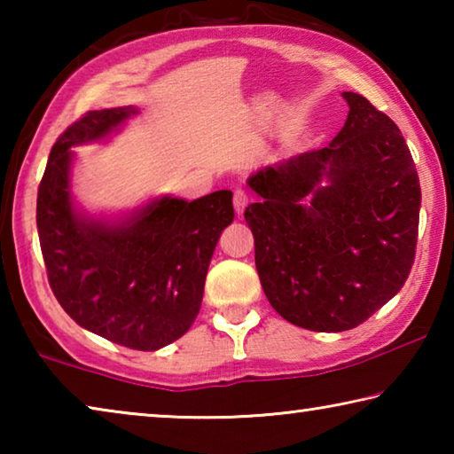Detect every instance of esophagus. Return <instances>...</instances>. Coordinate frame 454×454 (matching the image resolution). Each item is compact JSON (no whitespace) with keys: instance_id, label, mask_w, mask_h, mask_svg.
<instances>
[{"instance_id":"obj_1","label":"esophagus","mask_w":454,"mask_h":454,"mask_svg":"<svg viewBox=\"0 0 454 454\" xmlns=\"http://www.w3.org/2000/svg\"><path fill=\"white\" fill-rule=\"evenodd\" d=\"M246 206H248V194H246L244 190H236L234 192V210H236L238 216H242Z\"/></svg>"}]
</instances>
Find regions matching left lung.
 <instances>
[{
    "instance_id": "1",
    "label": "left lung",
    "mask_w": 454,
    "mask_h": 454,
    "mask_svg": "<svg viewBox=\"0 0 454 454\" xmlns=\"http://www.w3.org/2000/svg\"><path fill=\"white\" fill-rule=\"evenodd\" d=\"M348 118L326 148L260 168L244 212L272 309L314 333H342L387 304L414 262L420 184L387 114L344 91Z\"/></svg>"
}]
</instances>
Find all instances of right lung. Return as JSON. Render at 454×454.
<instances>
[{"label": "right lung", "instance_id": "right-lung-1", "mask_svg": "<svg viewBox=\"0 0 454 454\" xmlns=\"http://www.w3.org/2000/svg\"><path fill=\"white\" fill-rule=\"evenodd\" d=\"M134 106L88 112L53 144L37 190V234L50 286L82 328L134 350H158L188 333L232 192L198 200L152 198L121 216H94L72 194L75 145L107 140Z\"/></svg>", "mask_w": 454, "mask_h": 454}]
</instances>
